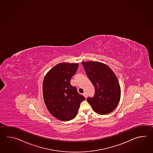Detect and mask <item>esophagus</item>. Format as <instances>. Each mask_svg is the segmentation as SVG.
<instances>
[{"label": "esophagus", "mask_w": 153, "mask_h": 153, "mask_svg": "<svg viewBox=\"0 0 153 153\" xmlns=\"http://www.w3.org/2000/svg\"><path fill=\"white\" fill-rule=\"evenodd\" d=\"M82 95L84 96L85 97V98H87V94H86L85 92L83 93V94H82Z\"/></svg>", "instance_id": "1"}]
</instances>
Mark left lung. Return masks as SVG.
<instances>
[{
    "mask_svg": "<svg viewBox=\"0 0 153 153\" xmlns=\"http://www.w3.org/2000/svg\"><path fill=\"white\" fill-rule=\"evenodd\" d=\"M81 63L95 90L94 96L88 97L87 101L98 114L110 113L117 108L120 99V86L116 75L103 63L90 61Z\"/></svg>",
    "mask_w": 153,
    "mask_h": 153,
    "instance_id": "left-lung-1",
    "label": "left lung"
}]
</instances>
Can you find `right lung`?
Here are the masks:
<instances>
[{
    "mask_svg": "<svg viewBox=\"0 0 153 153\" xmlns=\"http://www.w3.org/2000/svg\"><path fill=\"white\" fill-rule=\"evenodd\" d=\"M78 66V63H59L51 69L44 79L42 92L45 104L50 114L59 120L74 119L81 102L85 100L70 83Z\"/></svg>",
    "mask_w": 153,
    "mask_h": 153,
    "instance_id": "obj_1",
    "label": "right lung"
}]
</instances>
